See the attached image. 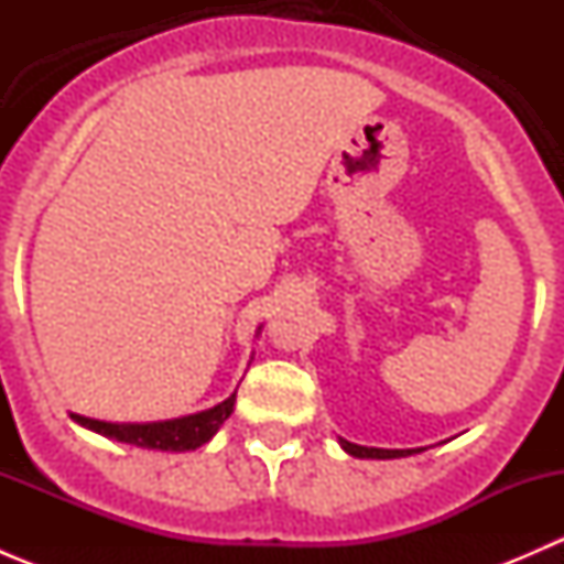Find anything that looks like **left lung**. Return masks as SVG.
Wrapping results in <instances>:
<instances>
[{
  "instance_id": "left-lung-1",
  "label": "left lung",
  "mask_w": 564,
  "mask_h": 564,
  "mask_svg": "<svg viewBox=\"0 0 564 564\" xmlns=\"http://www.w3.org/2000/svg\"><path fill=\"white\" fill-rule=\"evenodd\" d=\"M340 447H344V451L355 458H403V456H412V453H417V451H379V447L351 445V442H346V440H340Z\"/></svg>"
}]
</instances>
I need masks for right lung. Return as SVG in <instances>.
<instances>
[{"instance_id":"obj_1","label":"right lung","mask_w":564,"mask_h":564,"mask_svg":"<svg viewBox=\"0 0 564 564\" xmlns=\"http://www.w3.org/2000/svg\"><path fill=\"white\" fill-rule=\"evenodd\" d=\"M237 392H231L224 403L207 409V412L187 414L180 420H166V423H144V425H119V423H100V420L82 417V414H70L76 423L87 425L89 431L111 436L117 442H128L135 447H150V451H196L204 442L215 436V431L229 420L231 409H235Z\"/></svg>"}]
</instances>
